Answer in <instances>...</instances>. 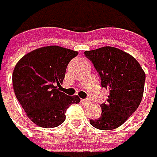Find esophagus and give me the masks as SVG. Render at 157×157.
Wrapping results in <instances>:
<instances>
[{
    "label": "esophagus",
    "mask_w": 157,
    "mask_h": 157,
    "mask_svg": "<svg viewBox=\"0 0 157 157\" xmlns=\"http://www.w3.org/2000/svg\"><path fill=\"white\" fill-rule=\"evenodd\" d=\"M82 102H83V103H85V105H88V103L90 102V101H89V100H87V98H85V100H82Z\"/></svg>",
    "instance_id": "34e87169"
}]
</instances>
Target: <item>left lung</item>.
<instances>
[{
  "label": "left lung",
  "instance_id": "left-lung-1",
  "mask_svg": "<svg viewBox=\"0 0 157 157\" xmlns=\"http://www.w3.org/2000/svg\"><path fill=\"white\" fill-rule=\"evenodd\" d=\"M85 55L100 74L101 87L109 90L107 101L101 105V117L90 124L100 130L118 128L140 105L146 73L135 57L114 47L86 51Z\"/></svg>",
  "mask_w": 157,
  "mask_h": 157
}]
</instances>
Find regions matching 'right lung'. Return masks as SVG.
<instances>
[{
    "mask_svg": "<svg viewBox=\"0 0 157 157\" xmlns=\"http://www.w3.org/2000/svg\"><path fill=\"white\" fill-rule=\"evenodd\" d=\"M78 52L59 46L36 49L16 63L12 72L13 91L29 119L43 128H55L65 120V110L80 102L78 96L60 92L65 70Z\"/></svg>",
    "mask_w": 157,
    "mask_h": 157,
    "instance_id": "1",
    "label": "right lung"
}]
</instances>
